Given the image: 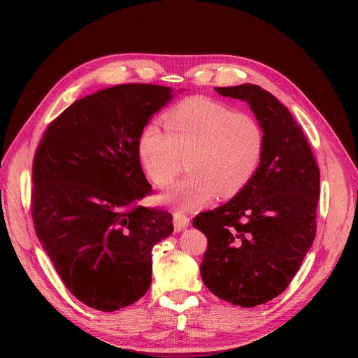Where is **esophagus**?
Here are the masks:
<instances>
[{"mask_svg":"<svg viewBox=\"0 0 358 358\" xmlns=\"http://www.w3.org/2000/svg\"><path fill=\"white\" fill-rule=\"evenodd\" d=\"M189 217L186 216V214H182V213H180V211H176L173 213V220H172V223H173V229H176L177 232H180V231H182V229H186L187 227H189Z\"/></svg>","mask_w":358,"mask_h":358,"instance_id":"34e87169","label":"esophagus"}]
</instances>
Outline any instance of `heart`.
I'll list each match as a JSON object with an SVG mask.
<instances>
[{"label": "heart", "mask_w": 358, "mask_h": 358, "mask_svg": "<svg viewBox=\"0 0 358 358\" xmlns=\"http://www.w3.org/2000/svg\"><path fill=\"white\" fill-rule=\"evenodd\" d=\"M165 129L148 122L138 152L147 176L166 187L187 157L190 176L168 192L166 201L182 211L207 206L216 195L232 198L248 186L264 152L259 122L208 97H189L163 115Z\"/></svg>", "instance_id": "obj_1"}]
</instances>
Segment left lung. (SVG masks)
<instances>
[{
	"label": "left lung",
	"instance_id": "left-lung-1",
	"mask_svg": "<svg viewBox=\"0 0 358 358\" xmlns=\"http://www.w3.org/2000/svg\"><path fill=\"white\" fill-rule=\"evenodd\" d=\"M216 91L248 101L264 131V152L246 187L193 219L208 240L201 275L219 299L253 308L287 289L312 248L320 168L299 122L268 91L252 84Z\"/></svg>",
	"mask_w": 358,
	"mask_h": 358
}]
</instances>
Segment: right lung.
<instances>
[{
  "mask_svg": "<svg viewBox=\"0 0 358 358\" xmlns=\"http://www.w3.org/2000/svg\"><path fill=\"white\" fill-rule=\"evenodd\" d=\"M172 99L169 87L122 84L76 100L50 122L33 162L31 216L66 288L114 312L151 285V249L171 236L172 214L139 206L152 193L138 139Z\"/></svg>",
  "mask_w": 358,
  "mask_h": 358,
  "instance_id": "add662e5",
  "label": "right lung"
}]
</instances>
